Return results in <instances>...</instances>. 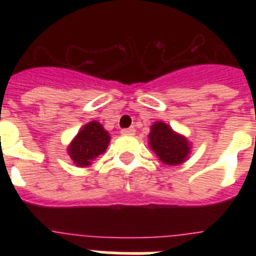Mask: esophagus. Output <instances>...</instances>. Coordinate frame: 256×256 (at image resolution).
<instances>
[{"label":"esophagus","mask_w":256,"mask_h":256,"mask_svg":"<svg viewBox=\"0 0 256 256\" xmlns=\"http://www.w3.org/2000/svg\"><path fill=\"white\" fill-rule=\"evenodd\" d=\"M120 132H122L124 136H134V134H136V128H124V130H122Z\"/></svg>","instance_id":"1"}]
</instances>
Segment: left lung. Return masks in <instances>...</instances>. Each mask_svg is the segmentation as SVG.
<instances>
[{"label": "left lung", "instance_id": "left-lung-1", "mask_svg": "<svg viewBox=\"0 0 256 256\" xmlns=\"http://www.w3.org/2000/svg\"><path fill=\"white\" fill-rule=\"evenodd\" d=\"M150 128L148 144L164 164L176 166L187 160L191 146L186 136L175 132L164 122H156Z\"/></svg>", "mask_w": 256, "mask_h": 256}]
</instances>
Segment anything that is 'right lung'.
Masks as SVG:
<instances>
[{
	"label": "right lung",
	"mask_w": 256,
	"mask_h": 256,
	"mask_svg": "<svg viewBox=\"0 0 256 256\" xmlns=\"http://www.w3.org/2000/svg\"><path fill=\"white\" fill-rule=\"evenodd\" d=\"M110 142V136L104 126L92 120L78 132L68 148V154L78 168H88L96 156L104 154Z\"/></svg>",
	"instance_id": "right-lung-1"
}]
</instances>
